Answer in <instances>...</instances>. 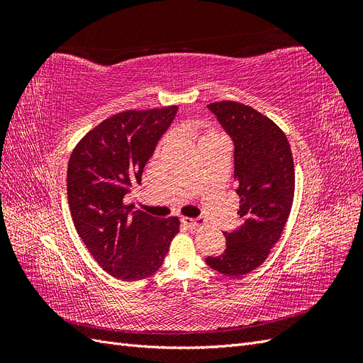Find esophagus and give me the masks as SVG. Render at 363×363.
I'll use <instances>...</instances> for the list:
<instances>
[{"instance_id": "obj_1", "label": "esophagus", "mask_w": 363, "mask_h": 363, "mask_svg": "<svg viewBox=\"0 0 363 363\" xmlns=\"http://www.w3.org/2000/svg\"><path fill=\"white\" fill-rule=\"evenodd\" d=\"M180 221H182L183 224L188 225L189 228H195V227H199V225H203L204 219H203V218H188V216H182Z\"/></svg>"}]
</instances>
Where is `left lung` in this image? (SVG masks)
<instances>
[{"instance_id": "obj_1", "label": "left lung", "mask_w": 363, "mask_h": 363, "mask_svg": "<svg viewBox=\"0 0 363 363\" xmlns=\"http://www.w3.org/2000/svg\"><path fill=\"white\" fill-rule=\"evenodd\" d=\"M233 140L240 227L223 232L225 251L206 263L230 277L260 267L280 239L294 201L295 172L289 142L269 118L236 101L207 104Z\"/></svg>"}]
</instances>
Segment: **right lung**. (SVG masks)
Returning <instances> with one entry per match:
<instances>
[{"label":"right lung","mask_w":363,"mask_h":363,"mask_svg":"<svg viewBox=\"0 0 363 363\" xmlns=\"http://www.w3.org/2000/svg\"><path fill=\"white\" fill-rule=\"evenodd\" d=\"M177 111L169 106L113 115L71 155L67 188L75 230L98 265L119 280L152 276L179 233V218H155L124 204Z\"/></svg>","instance_id":"1"}]
</instances>
